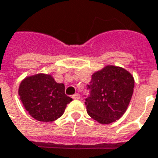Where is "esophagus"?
I'll list each match as a JSON object with an SVG mask.
<instances>
[{
	"instance_id": "esophagus-1",
	"label": "esophagus",
	"mask_w": 158,
	"mask_h": 158,
	"mask_svg": "<svg viewBox=\"0 0 158 158\" xmlns=\"http://www.w3.org/2000/svg\"><path fill=\"white\" fill-rule=\"evenodd\" d=\"M72 98H73V99H79V98H80V95H79V93H75V94H73V95L72 96Z\"/></svg>"
}]
</instances>
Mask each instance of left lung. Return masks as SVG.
<instances>
[{
  "label": "left lung",
  "instance_id": "obj_1",
  "mask_svg": "<svg viewBox=\"0 0 158 158\" xmlns=\"http://www.w3.org/2000/svg\"><path fill=\"white\" fill-rule=\"evenodd\" d=\"M134 79L124 68L108 65L95 73L86 86L85 105L91 118L101 124L119 119L132 96Z\"/></svg>",
  "mask_w": 158,
  "mask_h": 158
}]
</instances>
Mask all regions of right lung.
Masks as SVG:
<instances>
[{
    "instance_id": "1",
    "label": "right lung",
    "mask_w": 158,
    "mask_h": 158,
    "mask_svg": "<svg viewBox=\"0 0 158 158\" xmlns=\"http://www.w3.org/2000/svg\"><path fill=\"white\" fill-rule=\"evenodd\" d=\"M19 95L30 115L42 122L59 118L73 100L65 95L64 84L57 83L50 75L45 74L26 78L20 85Z\"/></svg>"
}]
</instances>
